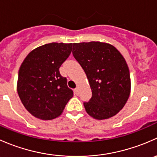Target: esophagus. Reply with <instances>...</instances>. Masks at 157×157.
<instances>
[{"label": "esophagus", "instance_id": "obj_1", "mask_svg": "<svg viewBox=\"0 0 157 157\" xmlns=\"http://www.w3.org/2000/svg\"><path fill=\"white\" fill-rule=\"evenodd\" d=\"M74 93H75L76 95L80 94V89H79V87H77L76 89H74Z\"/></svg>", "mask_w": 157, "mask_h": 157}]
</instances>
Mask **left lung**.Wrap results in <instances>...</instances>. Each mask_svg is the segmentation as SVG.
<instances>
[{"instance_id":"obj_1","label":"left lung","mask_w":157,"mask_h":157,"mask_svg":"<svg viewBox=\"0 0 157 157\" xmlns=\"http://www.w3.org/2000/svg\"><path fill=\"white\" fill-rule=\"evenodd\" d=\"M73 55L85 71L92 97L83 105L89 115L107 119L123 109L131 93L125 59L113 45L100 42L73 44Z\"/></svg>"}]
</instances>
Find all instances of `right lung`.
Instances as JSON below:
<instances>
[{"label":"right lung","mask_w":157,"mask_h":157,"mask_svg":"<svg viewBox=\"0 0 157 157\" xmlns=\"http://www.w3.org/2000/svg\"><path fill=\"white\" fill-rule=\"evenodd\" d=\"M72 43L45 44L33 49L19 70L17 93L26 110L36 118L52 120L64 111L74 93L59 72Z\"/></svg>","instance_id":"add662e5"}]
</instances>
